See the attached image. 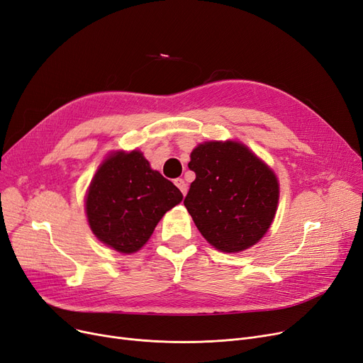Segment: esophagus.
I'll use <instances>...</instances> for the list:
<instances>
[{
    "label": "esophagus",
    "mask_w": 363,
    "mask_h": 363,
    "mask_svg": "<svg viewBox=\"0 0 363 363\" xmlns=\"http://www.w3.org/2000/svg\"><path fill=\"white\" fill-rule=\"evenodd\" d=\"M175 185L179 188L181 190V193L185 196L186 194V190H188V186H186V182L182 179V178H178V179H175Z\"/></svg>",
    "instance_id": "1"
}]
</instances>
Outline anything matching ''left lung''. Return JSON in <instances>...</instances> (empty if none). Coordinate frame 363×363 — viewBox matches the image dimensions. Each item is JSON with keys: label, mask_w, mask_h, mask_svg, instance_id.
Instances as JSON below:
<instances>
[{"label": "left lung", "mask_w": 363, "mask_h": 363, "mask_svg": "<svg viewBox=\"0 0 363 363\" xmlns=\"http://www.w3.org/2000/svg\"><path fill=\"white\" fill-rule=\"evenodd\" d=\"M188 167L196 179L184 204L203 238L228 254L258 243L277 211L274 172L235 140L197 145Z\"/></svg>", "instance_id": "obj_1"}]
</instances>
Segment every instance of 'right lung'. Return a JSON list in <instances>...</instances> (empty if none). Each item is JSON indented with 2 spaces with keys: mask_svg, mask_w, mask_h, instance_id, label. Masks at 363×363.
Returning <instances> with one entry per match:
<instances>
[{
  "mask_svg": "<svg viewBox=\"0 0 363 363\" xmlns=\"http://www.w3.org/2000/svg\"><path fill=\"white\" fill-rule=\"evenodd\" d=\"M182 193L140 151L109 154L90 182L86 213L93 234L121 254L143 247Z\"/></svg>",
  "mask_w": 363,
  "mask_h": 363,
  "instance_id": "obj_1",
  "label": "right lung"
}]
</instances>
